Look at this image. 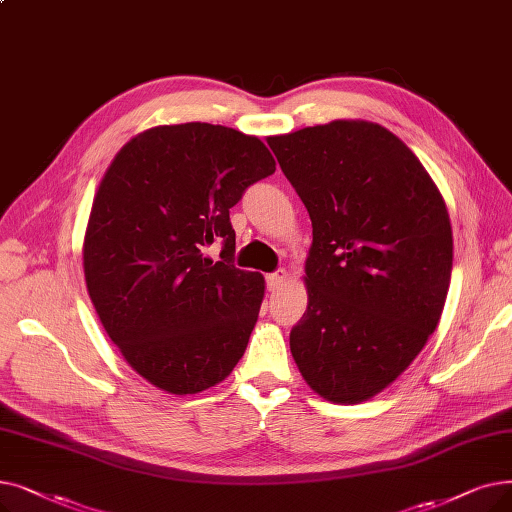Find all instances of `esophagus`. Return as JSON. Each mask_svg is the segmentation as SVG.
<instances>
[{
	"label": "esophagus",
	"instance_id": "34e87169",
	"mask_svg": "<svg viewBox=\"0 0 512 512\" xmlns=\"http://www.w3.org/2000/svg\"><path fill=\"white\" fill-rule=\"evenodd\" d=\"M286 280H288L286 270H278V272H274V274L268 276V288H270L272 293H274V291H280V288L286 284Z\"/></svg>",
	"mask_w": 512,
	"mask_h": 512
}]
</instances>
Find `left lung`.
Here are the masks:
<instances>
[{
    "mask_svg": "<svg viewBox=\"0 0 512 512\" xmlns=\"http://www.w3.org/2000/svg\"><path fill=\"white\" fill-rule=\"evenodd\" d=\"M268 144L314 228L293 360L328 402H366L414 362L441 320L454 257L446 201L379 123L337 119Z\"/></svg>",
    "mask_w": 512,
    "mask_h": 512,
    "instance_id": "obj_1",
    "label": "left lung"
}]
</instances>
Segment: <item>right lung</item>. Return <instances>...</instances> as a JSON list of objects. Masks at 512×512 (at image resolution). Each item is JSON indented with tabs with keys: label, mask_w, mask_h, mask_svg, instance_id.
Returning a JSON list of instances; mask_svg holds the SVG:
<instances>
[{
	"label": "right lung",
	"mask_w": 512,
	"mask_h": 512,
	"mask_svg": "<svg viewBox=\"0 0 512 512\" xmlns=\"http://www.w3.org/2000/svg\"><path fill=\"white\" fill-rule=\"evenodd\" d=\"M276 171L257 136L211 123L150 127L110 161L83 236V274L123 360L171 395L215 387L247 349L265 295L230 263V209ZM225 242L222 261L204 249Z\"/></svg>",
	"instance_id": "add662e5"
}]
</instances>
